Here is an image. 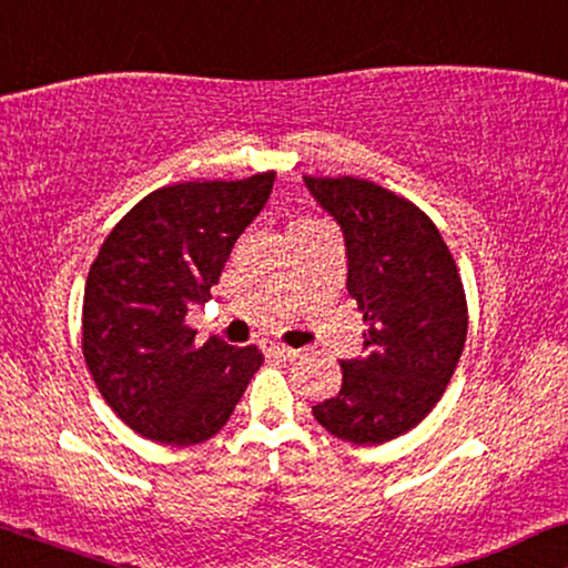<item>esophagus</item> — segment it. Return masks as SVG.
Instances as JSON below:
<instances>
[{
  "label": "esophagus",
  "instance_id": "1",
  "mask_svg": "<svg viewBox=\"0 0 568 568\" xmlns=\"http://www.w3.org/2000/svg\"><path fill=\"white\" fill-rule=\"evenodd\" d=\"M268 354L276 356V359H294V356H297L300 352H297V348L284 346V344H268Z\"/></svg>",
  "mask_w": 568,
  "mask_h": 568
}]
</instances>
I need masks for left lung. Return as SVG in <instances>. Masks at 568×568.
I'll list each match as a JSON object with an SVG mask.
<instances>
[{
    "instance_id": "8db88e82",
    "label": "left lung",
    "mask_w": 568,
    "mask_h": 568,
    "mask_svg": "<svg viewBox=\"0 0 568 568\" xmlns=\"http://www.w3.org/2000/svg\"><path fill=\"white\" fill-rule=\"evenodd\" d=\"M341 224L346 290L367 325L364 356L341 362L338 395L313 406L333 437L383 445L437 406L468 336V300L457 263L414 201L367 178L305 175Z\"/></svg>"
}]
</instances>
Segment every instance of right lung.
<instances>
[{"mask_svg":"<svg viewBox=\"0 0 568 568\" xmlns=\"http://www.w3.org/2000/svg\"><path fill=\"white\" fill-rule=\"evenodd\" d=\"M271 185L274 170L162 185L100 245L84 284L82 354L108 406L142 437L173 447L214 437L263 364L258 346L196 344L185 313L220 282Z\"/></svg>","mask_w":568,"mask_h":568,"instance_id":"right-lung-1","label":"right lung"}]
</instances>
